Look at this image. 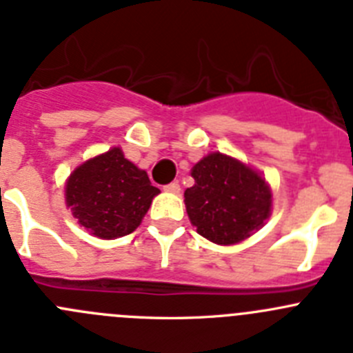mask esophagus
Wrapping results in <instances>:
<instances>
[{
	"label": "esophagus",
	"instance_id": "34e87169",
	"mask_svg": "<svg viewBox=\"0 0 353 353\" xmlns=\"http://www.w3.org/2000/svg\"><path fill=\"white\" fill-rule=\"evenodd\" d=\"M164 190L171 194H179L180 192V183L179 182H171L168 185H164Z\"/></svg>",
	"mask_w": 353,
	"mask_h": 353
}]
</instances>
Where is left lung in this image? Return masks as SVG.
Returning <instances> with one entry per match:
<instances>
[{"label":"left lung","instance_id":"obj_1","mask_svg":"<svg viewBox=\"0 0 353 353\" xmlns=\"http://www.w3.org/2000/svg\"><path fill=\"white\" fill-rule=\"evenodd\" d=\"M185 208L199 234L216 245L243 241L271 212V190L257 171L219 152L192 168Z\"/></svg>","mask_w":353,"mask_h":353}]
</instances>
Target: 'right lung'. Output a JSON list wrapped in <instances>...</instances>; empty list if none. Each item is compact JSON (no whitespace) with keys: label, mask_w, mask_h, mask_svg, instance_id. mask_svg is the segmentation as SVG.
Masks as SVG:
<instances>
[{"label":"right lung","mask_w":353,"mask_h":353,"mask_svg":"<svg viewBox=\"0 0 353 353\" xmlns=\"http://www.w3.org/2000/svg\"><path fill=\"white\" fill-rule=\"evenodd\" d=\"M159 189L147 171L128 161L121 148L89 159L66 183V205L90 234L112 240L131 234L148 212Z\"/></svg>","instance_id":"1"}]
</instances>
